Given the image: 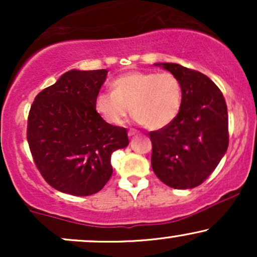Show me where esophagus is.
<instances>
[{"label":"esophagus","mask_w":257,"mask_h":257,"mask_svg":"<svg viewBox=\"0 0 257 257\" xmlns=\"http://www.w3.org/2000/svg\"><path fill=\"white\" fill-rule=\"evenodd\" d=\"M135 134H138V132H137V131H134V129H131V131L128 132V135H129V137H133V135H135Z\"/></svg>","instance_id":"esophagus-1"}]
</instances>
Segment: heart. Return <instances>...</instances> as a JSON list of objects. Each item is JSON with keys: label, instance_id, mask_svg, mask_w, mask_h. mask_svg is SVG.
I'll list each match as a JSON object with an SVG mask.
<instances>
[{"label": "heart", "instance_id": "obj_1", "mask_svg": "<svg viewBox=\"0 0 257 257\" xmlns=\"http://www.w3.org/2000/svg\"><path fill=\"white\" fill-rule=\"evenodd\" d=\"M111 88L112 93H100L95 99L96 111L110 124H122L132 112L141 125L158 131L181 111L184 89L172 72H126L114 78Z\"/></svg>", "mask_w": 257, "mask_h": 257}]
</instances>
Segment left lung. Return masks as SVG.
Instances as JSON below:
<instances>
[{"instance_id": "8db88e82", "label": "left lung", "mask_w": 257, "mask_h": 257, "mask_svg": "<svg viewBox=\"0 0 257 257\" xmlns=\"http://www.w3.org/2000/svg\"><path fill=\"white\" fill-rule=\"evenodd\" d=\"M156 65L163 66L181 81L184 100L173 123L150 132L152 169L170 187H197L214 172L228 147L225 98L204 73L179 64Z\"/></svg>"}]
</instances>
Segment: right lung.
<instances>
[{"instance_id": "right-lung-1", "label": "right lung", "mask_w": 257, "mask_h": 257, "mask_svg": "<svg viewBox=\"0 0 257 257\" xmlns=\"http://www.w3.org/2000/svg\"><path fill=\"white\" fill-rule=\"evenodd\" d=\"M107 70L64 73L32 102L29 147L42 178L72 196L99 192L112 175L111 155L129 144L126 129L106 123L95 99Z\"/></svg>"}]
</instances>
